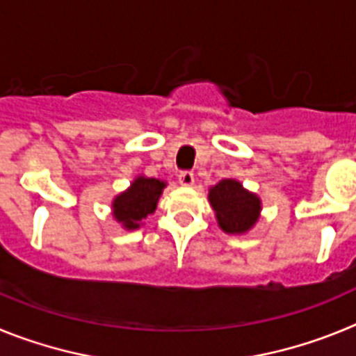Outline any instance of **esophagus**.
Returning <instances> with one entry per match:
<instances>
[{
	"label": "esophagus",
	"instance_id": "34e87169",
	"mask_svg": "<svg viewBox=\"0 0 356 356\" xmlns=\"http://www.w3.org/2000/svg\"><path fill=\"white\" fill-rule=\"evenodd\" d=\"M178 181H180L181 185H185V187H191V185L194 184V172L193 171L180 172V176H178Z\"/></svg>",
	"mask_w": 356,
	"mask_h": 356
}]
</instances>
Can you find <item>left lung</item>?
<instances>
[{
	"mask_svg": "<svg viewBox=\"0 0 356 356\" xmlns=\"http://www.w3.org/2000/svg\"><path fill=\"white\" fill-rule=\"evenodd\" d=\"M217 222L226 234H246L259 221L260 197L242 187L237 180H221L209 193Z\"/></svg>",
	"mask_w": 356,
	"mask_h": 356,
	"instance_id": "1",
	"label": "left lung"
}]
</instances>
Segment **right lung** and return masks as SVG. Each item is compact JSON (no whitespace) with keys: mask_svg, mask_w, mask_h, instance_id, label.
Wrapping results in <instances>:
<instances>
[{"mask_svg":"<svg viewBox=\"0 0 356 356\" xmlns=\"http://www.w3.org/2000/svg\"><path fill=\"white\" fill-rule=\"evenodd\" d=\"M163 187H165V181L137 176L130 187L112 201L115 221L121 222L127 229L139 228L140 221L155 212Z\"/></svg>","mask_w":356,"mask_h":356,"instance_id":"right-lung-1","label":"right lung"}]
</instances>
